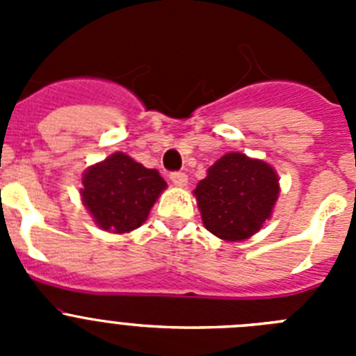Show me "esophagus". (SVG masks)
Returning a JSON list of instances; mask_svg holds the SVG:
<instances>
[{"mask_svg":"<svg viewBox=\"0 0 356 356\" xmlns=\"http://www.w3.org/2000/svg\"><path fill=\"white\" fill-rule=\"evenodd\" d=\"M187 175L185 172H171V181L176 187H185L187 185Z\"/></svg>","mask_w":356,"mask_h":356,"instance_id":"obj_1","label":"esophagus"}]
</instances>
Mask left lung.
<instances>
[{
	"label": "left lung",
	"mask_w": 356,
	"mask_h": 356,
	"mask_svg": "<svg viewBox=\"0 0 356 356\" xmlns=\"http://www.w3.org/2000/svg\"><path fill=\"white\" fill-rule=\"evenodd\" d=\"M275 169L264 160L226 153L194 188L201 219L222 241H244L262 228L278 200Z\"/></svg>",
	"instance_id": "1"
}]
</instances>
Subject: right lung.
Segmentation results:
<instances>
[{
	"mask_svg": "<svg viewBox=\"0 0 356 356\" xmlns=\"http://www.w3.org/2000/svg\"><path fill=\"white\" fill-rule=\"evenodd\" d=\"M81 185V201L94 222L112 234L139 228L168 187L156 169L144 168L121 151L87 169Z\"/></svg>",
	"mask_w": 356,
	"mask_h": 356,
	"instance_id": "add662e5",
	"label": "right lung"
}]
</instances>
